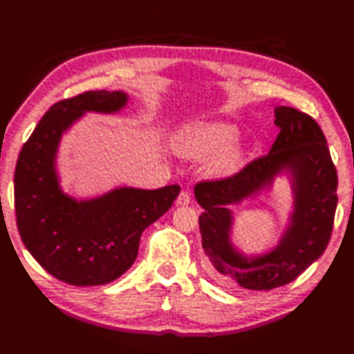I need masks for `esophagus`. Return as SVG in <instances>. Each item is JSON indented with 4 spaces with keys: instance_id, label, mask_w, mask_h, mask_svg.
<instances>
[{
    "instance_id": "obj_1",
    "label": "esophagus",
    "mask_w": 354,
    "mask_h": 354,
    "mask_svg": "<svg viewBox=\"0 0 354 354\" xmlns=\"http://www.w3.org/2000/svg\"><path fill=\"white\" fill-rule=\"evenodd\" d=\"M191 203V194L187 191H182L177 196V205H187Z\"/></svg>"
}]
</instances>
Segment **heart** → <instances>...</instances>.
I'll return each instance as SVG.
<instances>
[{"mask_svg":"<svg viewBox=\"0 0 354 354\" xmlns=\"http://www.w3.org/2000/svg\"><path fill=\"white\" fill-rule=\"evenodd\" d=\"M237 127L225 122H198L185 127L176 138V150L186 159L210 162L212 174L228 177L236 174L245 159V147L234 142Z\"/></svg>","mask_w":354,"mask_h":354,"instance_id":"heart-1","label":"heart"}]
</instances>
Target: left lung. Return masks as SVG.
I'll return each mask as SVG.
<instances>
[{
    "mask_svg": "<svg viewBox=\"0 0 354 354\" xmlns=\"http://www.w3.org/2000/svg\"><path fill=\"white\" fill-rule=\"evenodd\" d=\"M281 131L267 156L236 176L201 182L195 198L204 212L198 219L204 254L219 283L234 290H272L295 281L323 255L330 240L338 196V176L326 138L313 117L296 108H274ZM286 174L293 192V212L279 245L248 257L230 240L234 217L228 205L253 197Z\"/></svg>",
    "mask_w": 354,
    "mask_h": 354,
    "instance_id": "8db88e82",
    "label": "left lung"
}]
</instances>
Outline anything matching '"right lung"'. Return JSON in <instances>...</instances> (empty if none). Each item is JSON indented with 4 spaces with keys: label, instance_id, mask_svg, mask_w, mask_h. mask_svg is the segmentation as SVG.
Segmentation results:
<instances>
[{
    "label": "right lung",
    "instance_id": "1",
    "mask_svg": "<svg viewBox=\"0 0 354 354\" xmlns=\"http://www.w3.org/2000/svg\"><path fill=\"white\" fill-rule=\"evenodd\" d=\"M123 91H87L55 103L24 144L15 169V212L25 248L54 278L76 287L103 286L133 264L142 231L167 213L178 185L117 187L90 200L64 194L55 168L63 133L85 112L115 114Z\"/></svg>",
    "mask_w": 354,
    "mask_h": 354
}]
</instances>
